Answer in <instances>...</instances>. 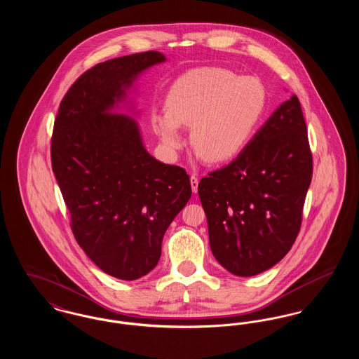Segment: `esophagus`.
I'll use <instances>...</instances> for the list:
<instances>
[{
	"label": "esophagus",
	"mask_w": 359,
	"mask_h": 359,
	"mask_svg": "<svg viewBox=\"0 0 359 359\" xmlns=\"http://www.w3.org/2000/svg\"><path fill=\"white\" fill-rule=\"evenodd\" d=\"M189 182H191V188H192V192H198V184H199V179L196 175H191L189 177Z\"/></svg>",
	"instance_id": "34e87169"
}]
</instances>
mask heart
Here are the masks:
<instances>
[{"label":"heart","mask_w":359,"mask_h":359,"mask_svg":"<svg viewBox=\"0 0 359 359\" xmlns=\"http://www.w3.org/2000/svg\"><path fill=\"white\" fill-rule=\"evenodd\" d=\"M265 106V88L255 78H238L223 69H192L172 83L167 113L156 116L154 129L173 156L186 145L182 126H191L196 157L224 163L250 142Z\"/></svg>","instance_id":"obj_1"}]
</instances>
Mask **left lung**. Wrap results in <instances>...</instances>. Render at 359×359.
Returning a JSON list of instances; mask_svg holds the SVG:
<instances>
[{"instance_id": "8db88e82", "label": "left lung", "mask_w": 359, "mask_h": 359, "mask_svg": "<svg viewBox=\"0 0 359 359\" xmlns=\"http://www.w3.org/2000/svg\"><path fill=\"white\" fill-rule=\"evenodd\" d=\"M312 154L299 98L292 94L229 165L198 186L210 248L230 273L271 269L299 234Z\"/></svg>"}]
</instances>
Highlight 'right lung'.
I'll list each match as a JSON object with an SVG mask.
<instances>
[{
  "mask_svg": "<svg viewBox=\"0 0 359 359\" xmlns=\"http://www.w3.org/2000/svg\"><path fill=\"white\" fill-rule=\"evenodd\" d=\"M165 60L148 51L94 66L69 87L53 125L52 171L75 239L125 281L157 265L163 237L191 198L187 172L148 154L137 121L114 111L138 76Z\"/></svg>",
  "mask_w": 359,
  "mask_h": 359,
  "instance_id": "1",
  "label": "right lung"
}]
</instances>
